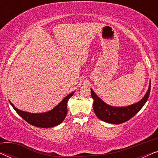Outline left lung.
<instances>
[{
	"label": "left lung",
	"mask_w": 158,
	"mask_h": 158,
	"mask_svg": "<svg viewBox=\"0 0 158 158\" xmlns=\"http://www.w3.org/2000/svg\"><path fill=\"white\" fill-rule=\"evenodd\" d=\"M150 84L148 90L141 101L135 104L125 107H113L109 106L101 100L94 90H91V97L94 99V111L99 119L107 123L119 124L130 119L143 107L148 101L150 93Z\"/></svg>",
	"instance_id": "1"
}]
</instances>
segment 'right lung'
<instances>
[{
	"mask_svg": "<svg viewBox=\"0 0 158 158\" xmlns=\"http://www.w3.org/2000/svg\"><path fill=\"white\" fill-rule=\"evenodd\" d=\"M73 94H74V92L67 96L52 110L42 114H32L21 111L15 107L11 102L10 101L9 102L15 111L17 112V114L32 126L41 127V128H50V127L57 126L63 122L68 113V108H67L68 101Z\"/></svg>",
	"mask_w": 158,
	"mask_h": 158,
	"instance_id": "1",
	"label": "right lung"
}]
</instances>
